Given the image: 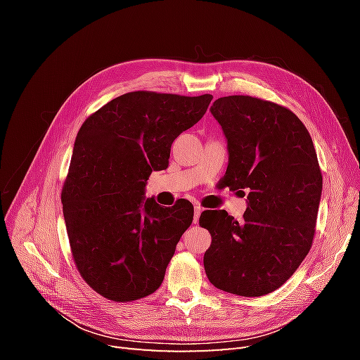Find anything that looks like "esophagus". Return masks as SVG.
Listing matches in <instances>:
<instances>
[{"label": "esophagus", "instance_id": "obj_1", "mask_svg": "<svg viewBox=\"0 0 360 360\" xmlns=\"http://www.w3.org/2000/svg\"><path fill=\"white\" fill-rule=\"evenodd\" d=\"M201 212H202V209L200 205H195V213H193V224H198V219H200V216H201Z\"/></svg>", "mask_w": 360, "mask_h": 360}]
</instances>
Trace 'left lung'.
<instances>
[{"label":"left lung","mask_w":360,"mask_h":360,"mask_svg":"<svg viewBox=\"0 0 360 360\" xmlns=\"http://www.w3.org/2000/svg\"><path fill=\"white\" fill-rule=\"evenodd\" d=\"M212 115L226 138L222 186L248 193L242 221L205 210L200 225L212 234L204 269L212 284L245 297L278 290L308 255L323 177L311 135L287 108L250 96L213 102Z\"/></svg>","instance_id":"8db88e82"}]
</instances>
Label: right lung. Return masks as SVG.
Listing matches in <instances>:
<instances>
[{"instance_id": "obj_1", "label": "right lung", "mask_w": 360, "mask_h": 360, "mask_svg": "<svg viewBox=\"0 0 360 360\" xmlns=\"http://www.w3.org/2000/svg\"><path fill=\"white\" fill-rule=\"evenodd\" d=\"M212 99L126 93L76 135L61 192L64 222L81 276L108 300L132 302L160 287L193 205L181 198L162 207L146 198V184L168 168L174 139L200 122Z\"/></svg>"}]
</instances>
